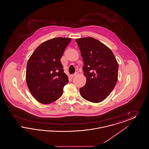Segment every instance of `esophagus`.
I'll use <instances>...</instances> for the list:
<instances>
[{"label":"esophagus","instance_id":"esophagus-1","mask_svg":"<svg viewBox=\"0 0 149 149\" xmlns=\"http://www.w3.org/2000/svg\"><path fill=\"white\" fill-rule=\"evenodd\" d=\"M77 74V72H76V73L74 74H72V75H70V77H71V78H73V77H74L75 75H76Z\"/></svg>","mask_w":149,"mask_h":149}]
</instances>
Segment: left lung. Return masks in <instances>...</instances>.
Listing matches in <instances>:
<instances>
[{
    "label": "left lung",
    "instance_id": "left-lung-1",
    "mask_svg": "<svg viewBox=\"0 0 149 149\" xmlns=\"http://www.w3.org/2000/svg\"><path fill=\"white\" fill-rule=\"evenodd\" d=\"M86 78L85 85L80 93L85 100L99 103L113 91L118 79V64L112 51L106 45L92 37L76 39Z\"/></svg>",
    "mask_w": 149,
    "mask_h": 149
}]
</instances>
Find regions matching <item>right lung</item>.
Returning <instances> with one entry per match:
<instances>
[{"mask_svg":"<svg viewBox=\"0 0 149 149\" xmlns=\"http://www.w3.org/2000/svg\"><path fill=\"white\" fill-rule=\"evenodd\" d=\"M70 38L56 37L41 43L33 52L27 64L26 81L29 90L42 104L60 98L69 82L60 59Z\"/></svg>","mask_w":149,"mask_h":149,"instance_id":"right-lung-1","label":"right lung"}]
</instances>
